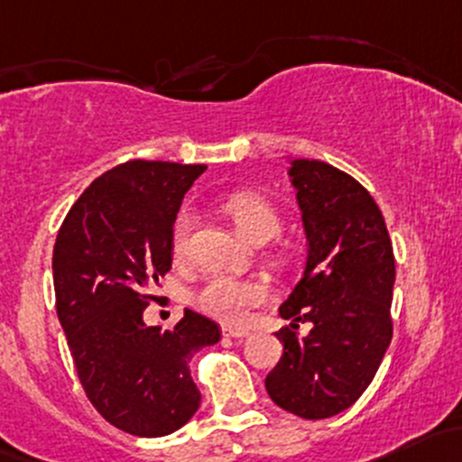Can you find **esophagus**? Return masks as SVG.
Instances as JSON below:
<instances>
[{"label": "esophagus", "mask_w": 462, "mask_h": 462, "mask_svg": "<svg viewBox=\"0 0 462 462\" xmlns=\"http://www.w3.org/2000/svg\"><path fill=\"white\" fill-rule=\"evenodd\" d=\"M221 333L223 337H235V339L250 336V331H245V328H232V327H223Z\"/></svg>", "instance_id": "1"}]
</instances>
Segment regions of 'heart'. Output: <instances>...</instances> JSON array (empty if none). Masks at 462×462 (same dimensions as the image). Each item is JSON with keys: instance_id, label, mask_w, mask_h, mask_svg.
<instances>
[{"instance_id": "1", "label": "heart", "mask_w": 462, "mask_h": 462, "mask_svg": "<svg viewBox=\"0 0 462 462\" xmlns=\"http://www.w3.org/2000/svg\"><path fill=\"white\" fill-rule=\"evenodd\" d=\"M221 210L230 217L236 230L252 243H265L281 230V217L267 199L256 192H232L221 201ZM195 215L190 208L177 212L171 227V250L175 258H184L189 250V239ZM265 287L252 281H239L232 276H210L195 293V305L215 320L226 324H241L250 307L265 300Z\"/></svg>"}]
</instances>
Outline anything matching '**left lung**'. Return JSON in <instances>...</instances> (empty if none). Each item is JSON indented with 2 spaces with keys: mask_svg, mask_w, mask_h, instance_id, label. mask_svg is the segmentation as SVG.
<instances>
[{
  "mask_svg": "<svg viewBox=\"0 0 462 462\" xmlns=\"http://www.w3.org/2000/svg\"><path fill=\"white\" fill-rule=\"evenodd\" d=\"M307 235L305 273L281 305L282 357L267 374L272 402L302 419L344 412L371 386L393 339L394 254L371 192L336 166L293 160ZM309 321L305 338L295 333Z\"/></svg>",
  "mask_w": 462,
  "mask_h": 462,
  "instance_id": "8db88e82",
  "label": "left lung"
}]
</instances>
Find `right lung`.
<instances>
[{"mask_svg": "<svg viewBox=\"0 0 462 462\" xmlns=\"http://www.w3.org/2000/svg\"><path fill=\"white\" fill-rule=\"evenodd\" d=\"M204 164L131 160L91 181L69 208L52 254L59 322L85 394L134 437H166L201 393L190 359L219 342L217 322L186 309L173 331L146 327L151 291L171 270V227Z\"/></svg>", "mask_w": 462, "mask_h": 462, "instance_id": "1", "label": "right lung"}]
</instances>
